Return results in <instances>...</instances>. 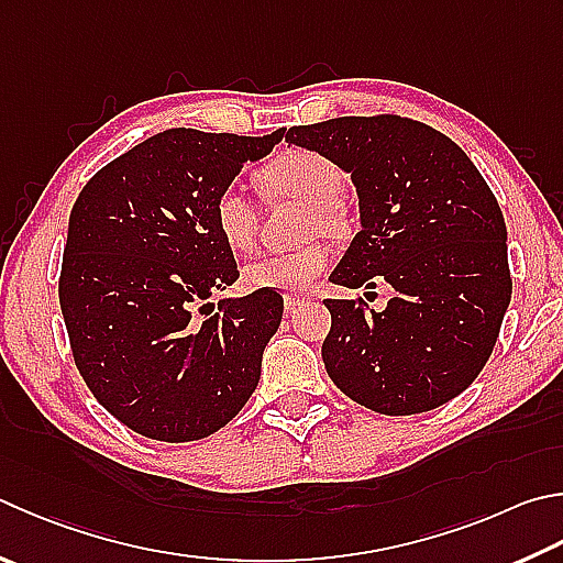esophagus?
<instances>
[{"label": "esophagus", "mask_w": 563, "mask_h": 563, "mask_svg": "<svg viewBox=\"0 0 563 563\" xmlns=\"http://www.w3.org/2000/svg\"><path fill=\"white\" fill-rule=\"evenodd\" d=\"M283 302H285V310H295L300 302H305V292H285Z\"/></svg>", "instance_id": "esophagus-1"}]
</instances>
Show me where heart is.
<instances>
[{"label":"heart","mask_w":563,"mask_h":563,"mask_svg":"<svg viewBox=\"0 0 563 563\" xmlns=\"http://www.w3.org/2000/svg\"><path fill=\"white\" fill-rule=\"evenodd\" d=\"M258 184L268 197H288L308 203L302 213L300 236L342 231L344 219L340 197L344 191L342 169L312 150H290L268 162L258 172ZM213 227L221 241L233 251H249L258 233V209L239 184L221 189L213 201ZM330 249L320 241H308L302 246L283 253H265L246 265V283L258 290L302 292L320 278Z\"/></svg>","instance_id":"heart-1"}]
</instances>
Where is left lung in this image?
Listing matches in <instances>:
<instances>
[{
	"mask_svg": "<svg viewBox=\"0 0 563 563\" xmlns=\"http://www.w3.org/2000/svg\"><path fill=\"white\" fill-rule=\"evenodd\" d=\"M352 175L362 231L332 283L394 288L386 310L327 300L330 379L386 416L451 401L483 372L512 298L507 227L495 194L443 132L398 115L334 118L285 132Z\"/></svg>",
	"mask_w": 563,
	"mask_h": 563,
	"instance_id": "1",
	"label": "left lung"
}]
</instances>
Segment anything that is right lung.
Instances as JSON below:
<instances>
[{
	"instance_id": "1",
	"label": "right lung",
	"mask_w": 563,
	"mask_h": 563,
	"mask_svg": "<svg viewBox=\"0 0 563 563\" xmlns=\"http://www.w3.org/2000/svg\"><path fill=\"white\" fill-rule=\"evenodd\" d=\"M283 135V128L263 137L172 128L112 159L78 194L60 312L84 382L140 435L199 441L258 386L283 298L255 290L213 310L209 298L239 280V265L211 211L241 167Z\"/></svg>"
}]
</instances>
